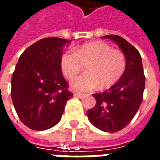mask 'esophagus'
Returning <instances> with one entry per match:
<instances>
[{
  "mask_svg": "<svg viewBox=\"0 0 160 160\" xmlns=\"http://www.w3.org/2000/svg\"><path fill=\"white\" fill-rule=\"evenodd\" d=\"M84 94H81V93H74L73 94V97L75 98H84Z\"/></svg>",
  "mask_w": 160,
  "mask_h": 160,
  "instance_id": "esophagus-1",
  "label": "esophagus"
}]
</instances>
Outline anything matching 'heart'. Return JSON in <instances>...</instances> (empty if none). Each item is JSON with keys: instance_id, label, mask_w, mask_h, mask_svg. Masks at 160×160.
Masks as SVG:
<instances>
[{"instance_id": "obj_1", "label": "heart", "mask_w": 160, "mask_h": 160, "mask_svg": "<svg viewBox=\"0 0 160 160\" xmlns=\"http://www.w3.org/2000/svg\"><path fill=\"white\" fill-rule=\"evenodd\" d=\"M87 65V73L71 82V88L77 92H90L99 87L107 89L120 80L126 68V57L118 49H112L107 42H88L79 47L76 53L71 50L61 56L60 66L68 80L76 77Z\"/></svg>"}]
</instances>
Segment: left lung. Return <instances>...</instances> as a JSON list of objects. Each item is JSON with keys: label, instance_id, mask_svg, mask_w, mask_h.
Returning a JSON list of instances; mask_svg holds the SVG:
<instances>
[{"label": "left lung", "instance_id": "obj_1", "mask_svg": "<svg viewBox=\"0 0 160 160\" xmlns=\"http://www.w3.org/2000/svg\"><path fill=\"white\" fill-rule=\"evenodd\" d=\"M102 38L118 43L126 57V68L114 86L93 94L96 104L87 111V117L98 129L115 133L126 127L137 113L143 98L145 75L141 54L134 46L118 35Z\"/></svg>", "mask_w": 160, "mask_h": 160}]
</instances>
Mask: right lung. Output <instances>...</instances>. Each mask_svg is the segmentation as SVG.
<instances>
[{"mask_svg":"<svg viewBox=\"0 0 160 160\" xmlns=\"http://www.w3.org/2000/svg\"><path fill=\"white\" fill-rule=\"evenodd\" d=\"M71 40L47 38L22 53L12 73L11 97L19 119L33 130L59 122L67 101L73 97L61 70L60 60Z\"/></svg>","mask_w":160,"mask_h":160,"instance_id":"obj_1","label":"right lung"}]
</instances>
